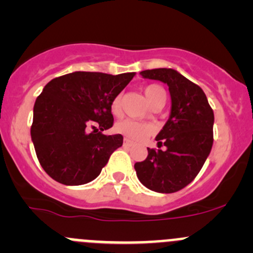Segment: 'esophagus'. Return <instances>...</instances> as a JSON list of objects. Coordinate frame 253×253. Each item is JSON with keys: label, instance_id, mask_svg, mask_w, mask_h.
<instances>
[{"label": "esophagus", "instance_id": "34e87169", "mask_svg": "<svg viewBox=\"0 0 253 253\" xmlns=\"http://www.w3.org/2000/svg\"><path fill=\"white\" fill-rule=\"evenodd\" d=\"M124 145H125V147H132V145H133V142L129 141L128 138H125L124 139Z\"/></svg>", "mask_w": 253, "mask_h": 253}]
</instances>
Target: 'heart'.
Segmentation results:
<instances>
[{"instance_id":"obj_1","label":"heart","mask_w":253,"mask_h":253,"mask_svg":"<svg viewBox=\"0 0 253 253\" xmlns=\"http://www.w3.org/2000/svg\"><path fill=\"white\" fill-rule=\"evenodd\" d=\"M144 93L148 101L150 103V105H153L158 99L165 98L164 89L159 85H155V84L148 85L144 89ZM120 110H121V98L116 96L111 101V111L112 114L117 115ZM115 131L117 133H121L122 136L127 137V138L133 139V141H141V139H144L145 137L150 136L153 133V131H154V128H153L152 125L147 124V122L134 121V120L131 119H124L121 121L116 122V125H115Z\"/></svg>"}]
</instances>
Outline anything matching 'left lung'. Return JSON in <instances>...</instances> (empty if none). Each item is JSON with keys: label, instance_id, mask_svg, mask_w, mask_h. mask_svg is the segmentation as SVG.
Instances as JSON below:
<instances>
[{"label": "left lung", "instance_id": "left-lung-1", "mask_svg": "<svg viewBox=\"0 0 253 253\" xmlns=\"http://www.w3.org/2000/svg\"><path fill=\"white\" fill-rule=\"evenodd\" d=\"M143 78L168 84L170 116L155 137L158 147L148 148L147 159L134 164L137 177L149 190L172 193L198 175L213 145L214 114L205 91L172 68L141 72Z\"/></svg>", "mask_w": 253, "mask_h": 253}]
</instances>
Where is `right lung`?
<instances>
[{"instance_id": "1", "label": "right lung", "mask_w": 253, "mask_h": 253, "mask_svg": "<svg viewBox=\"0 0 253 253\" xmlns=\"http://www.w3.org/2000/svg\"><path fill=\"white\" fill-rule=\"evenodd\" d=\"M133 76L77 71L44 86L34 104L30 134L40 165L50 177L67 186L98 177L124 143L121 134L106 136L103 131L114 124L111 101ZM95 123L101 131L93 127L89 134L88 126Z\"/></svg>"}]
</instances>
